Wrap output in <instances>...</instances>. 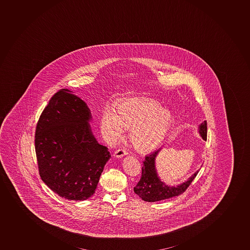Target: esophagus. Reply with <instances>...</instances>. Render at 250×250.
I'll return each mask as SVG.
<instances>
[{
	"label": "esophagus",
	"mask_w": 250,
	"mask_h": 250,
	"mask_svg": "<svg viewBox=\"0 0 250 250\" xmlns=\"http://www.w3.org/2000/svg\"><path fill=\"white\" fill-rule=\"evenodd\" d=\"M127 151L125 149V148H118L115 152H114V157H116V158H122V157H124V156L126 155L127 154Z\"/></svg>",
	"instance_id": "1"
}]
</instances>
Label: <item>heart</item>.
<instances>
[{
  "instance_id": "b5f03b06",
  "label": "heart",
  "mask_w": 250,
  "mask_h": 250,
  "mask_svg": "<svg viewBox=\"0 0 250 250\" xmlns=\"http://www.w3.org/2000/svg\"><path fill=\"white\" fill-rule=\"evenodd\" d=\"M118 114L110 107L105 108L101 118V128L105 141L116 143L124 136L125 129L131 130V141L142 151L153 150L165 138L172 114L168 109L150 99L124 101L117 106Z\"/></svg>"
}]
</instances>
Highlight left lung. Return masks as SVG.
<instances>
[{
    "label": "left lung",
    "instance_id": "obj_1",
    "mask_svg": "<svg viewBox=\"0 0 250 250\" xmlns=\"http://www.w3.org/2000/svg\"><path fill=\"white\" fill-rule=\"evenodd\" d=\"M199 132L201 137L206 141L207 122H204L199 126ZM160 149L146 156L143 162L141 180L137 183L136 187L134 188L135 193L137 194L144 201L148 202L163 201L184 193L199 172V170H197L187 181L176 187H170L166 185L158 177L155 167V158Z\"/></svg>",
    "mask_w": 250,
    "mask_h": 250
}]
</instances>
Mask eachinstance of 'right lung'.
Listing matches in <instances>:
<instances>
[{
	"label": "right lung",
	"mask_w": 250,
	"mask_h": 250,
	"mask_svg": "<svg viewBox=\"0 0 250 250\" xmlns=\"http://www.w3.org/2000/svg\"><path fill=\"white\" fill-rule=\"evenodd\" d=\"M91 119L86 103L62 88L49 100L37 123L35 148L40 175L52 191L68 200L91 197L111 157L92 135Z\"/></svg>",
	"instance_id": "add662e5"
}]
</instances>
